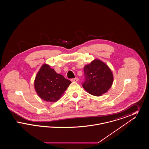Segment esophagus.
Here are the masks:
<instances>
[{
  "mask_svg": "<svg viewBox=\"0 0 149 149\" xmlns=\"http://www.w3.org/2000/svg\"><path fill=\"white\" fill-rule=\"evenodd\" d=\"M79 80V79L78 78H74V79H71V81H73V82H77Z\"/></svg>",
  "mask_w": 149,
  "mask_h": 149,
  "instance_id": "esophagus-1",
  "label": "esophagus"
}]
</instances>
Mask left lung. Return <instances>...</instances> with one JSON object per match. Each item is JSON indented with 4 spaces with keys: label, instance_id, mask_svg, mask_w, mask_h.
I'll list each match as a JSON object with an SVG mask.
<instances>
[{
    "label": "left lung",
    "instance_id": "obj_1",
    "mask_svg": "<svg viewBox=\"0 0 149 149\" xmlns=\"http://www.w3.org/2000/svg\"><path fill=\"white\" fill-rule=\"evenodd\" d=\"M85 77L83 86L87 92L94 96L106 93L113 84V76L109 68L100 60L95 59L84 68Z\"/></svg>",
    "mask_w": 149,
    "mask_h": 149
}]
</instances>
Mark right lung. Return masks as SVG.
Instances as JSON below:
<instances>
[{"label":"right lung","instance_id":"obj_1","mask_svg":"<svg viewBox=\"0 0 149 149\" xmlns=\"http://www.w3.org/2000/svg\"><path fill=\"white\" fill-rule=\"evenodd\" d=\"M71 81L57 74L47 64H43L36 76V92L43 100L55 102L61 97Z\"/></svg>","mask_w":149,"mask_h":149}]
</instances>
